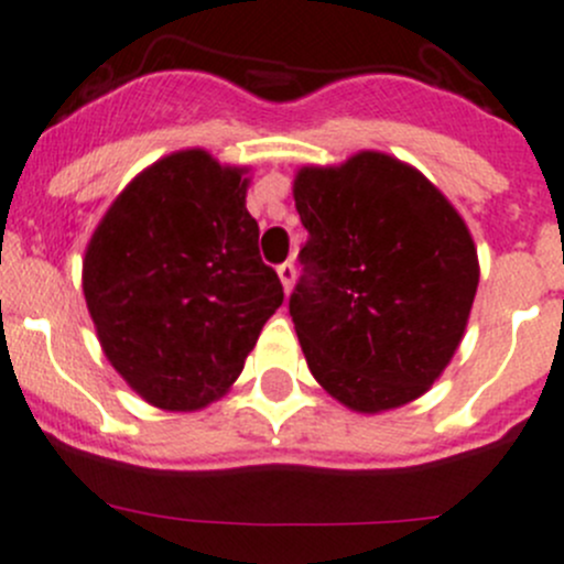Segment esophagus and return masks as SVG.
Returning <instances> with one entry per match:
<instances>
[{"label":"esophagus","instance_id":"esophagus-1","mask_svg":"<svg viewBox=\"0 0 564 564\" xmlns=\"http://www.w3.org/2000/svg\"><path fill=\"white\" fill-rule=\"evenodd\" d=\"M276 274H280L284 293H290V288H293V282H295V269H293V263H282L280 269H276Z\"/></svg>","mask_w":564,"mask_h":564}]
</instances>
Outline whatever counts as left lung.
Instances as JSON below:
<instances>
[{
	"mask_svg": "<svg viewBox=\"0 0 564 564\" xmlns=\"http://www.w3.org/2000/svg\"><path fill=\"white\" fill-rule=\"evenodd\" d=\"M293 199L310 238L290 315L315 381L361 414L425 394L477 293L466 221L422 172L376 150L304 166Z\"/></svg>",
	"mask_w": 564,
	"mask_h": 564,
	"instance_id": "1",
	"label": "left lung"
}]
</instances>
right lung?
Here are the masks:
<instances>
[{"mask_svg": "<svg viewBox=\"0 0 564 564\" xmlns=\"http://www.w3.org/2000/svg\"><path fill=\"white\" fill-rule=\"evenodd\" d=\"M243 172L205 150L166 155L122 188L87 247L100 348L155 409L219 400L284 299L260 260Z\"/></svg>", "mask_w": 564, "mask_h": 564, "instance_id": "right-lung-1", "label": "right lung"}]
</instances>
